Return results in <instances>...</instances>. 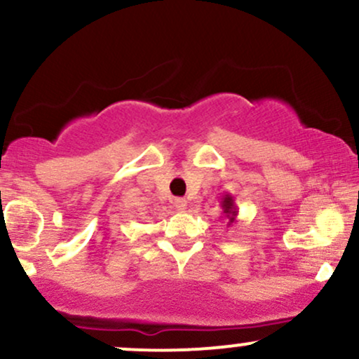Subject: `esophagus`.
Segmentation results:
<instances>
[{
	"mask_svg": "<svg viewBox=\"0 0 359 359\" xmlns=\"http://www.w3.org/2000/svg\"><path fill=\"white\" fill-rule=\"evenodd\" d=\"M174 208L177 211H184L187 208V201L182 199V197H177V199H174Z\"/></svg>",
	"mask_w": 359,
	"mask_h": 359,
	"instance_id": "obj_1",
	"label": "esophagus"
}]
</instances>
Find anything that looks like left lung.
<instances>
[{"mask_svg": "<svg viewBox=\"0 0 359 359\" xmlns=\"http://www.w3.org/2000/svg\"><path fill=\"white\" fill-rule=\"evenodd\" d=\"M221 208L222 214H224V217L228 219V226L234 224L238 217V208L236 204H234V197L231 194H224V196L221 197Z\"/></svg>", "mask_w": 359, "mask_h": 359, "instance_id": "left-lung-1", "label": "left lung"}]
</instances>
